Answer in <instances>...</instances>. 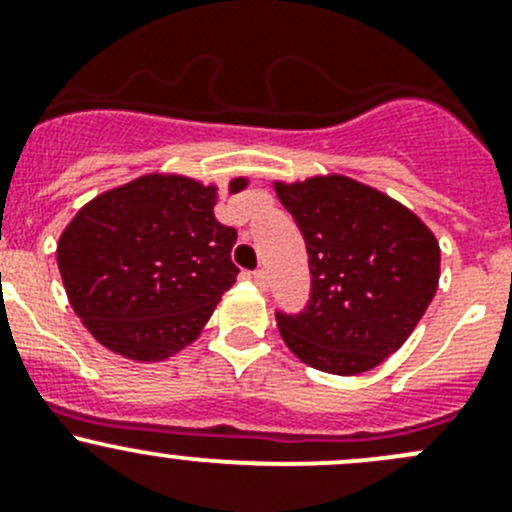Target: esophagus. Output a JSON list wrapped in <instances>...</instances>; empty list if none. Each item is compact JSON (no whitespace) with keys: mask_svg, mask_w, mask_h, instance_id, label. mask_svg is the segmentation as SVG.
Returning <instances> with one entry per match:
<instances>
[{"mask_svg":"<svg viewBox=\"0 0 512 512\" xmlns=\"http://www.w3.org/2000/svg\"><path fill=\"white\" fill-rule=\"evenodd\" d=\"M249 276H251V281H254L258 288H266L268 286V276H266V271H261V268H258V271H254V273H249Z\"/></svg>","mask_w":512,"mask_h":512,"instance_id":"esophagus-1","label":"esophagus"}]
</instances>
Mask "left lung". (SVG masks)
<instances>
[{
  "instance_id": "left-lung-1",
  "label": "left lung",
  "mask_w": 512,
  "mask_h": 512,
  "mask_svg": "<svg viewBox=\"0 0 512 512\" xmlns=\"http://www.w3.org/2000/svg\"><path fill=\"white\" fill-rule=\"evenodd\" d=\"M296 219L311 266V301L278 313L293 356L333 376H358L396 353L438 291L440 246L401 201L343 174L273 181Z\"/></svg>"
}]
</instances>
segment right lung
I'll list each match as a JSON object with an SVG mask.
<instances>
[{"label": "right lung", "instance_id": "add662e5", "mask_svg": "<svg viewBox=\"0 0 512 512\" xmlns=\"http://www.w3.org/2000/svg\"><path fill=\"white\" fill-rule=\"evenodd\" d=\"M249 176L229 181V194ZM219 186L151 171L101 191L57 244L64 291L84 328L116 356L159 363L196 341L236 283V231L214 216Z\"/></svg>", "mask_w": 512, "mask_h": 512}]
</instances>
